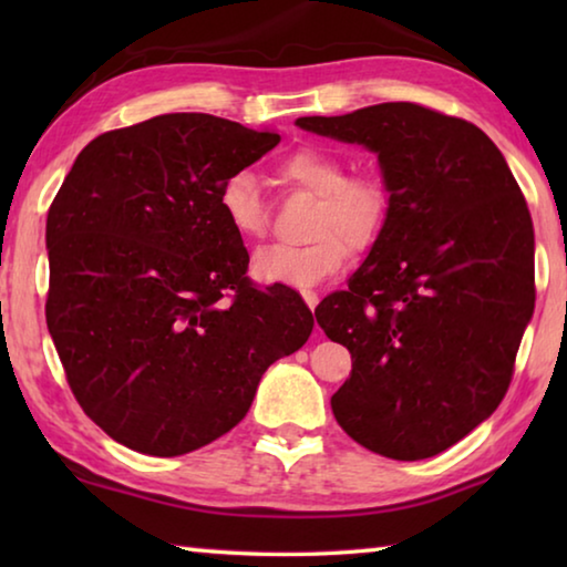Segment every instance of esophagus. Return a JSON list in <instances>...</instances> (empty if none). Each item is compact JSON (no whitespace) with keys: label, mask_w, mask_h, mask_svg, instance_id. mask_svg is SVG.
Masks as SVG:
<instances>
[{"label":"esophagus","mask_w":567,"mask_h":567,"mask_svg":"<svg viewBox=\"0 0 567 567\" xmlns=\"http://www.w3.org/2000/svg\"><path fill=\"white\" fill-rule=\"evenodd\" d=\"M302 300H305L307 307H310V310H315V307H318V302H320V295L315 290H302Z\"/></svg>","instance_id":"1"}]
</instances>
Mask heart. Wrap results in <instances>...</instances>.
<instances>
[{
    "mask_svg": "<svg viewBox=\"0 0 567 567\" xmlns=\"http://www.w3.org/2000/svg\"><path fill=\"white\" fill-rule=\"evenodd\" d=\"M280 177L315 195L302 245H270L252 257V277L265 285L315 287L350 260V245L368 249L385 233L392 199L385 182L372 175L344 177V162L330 150L302 147L280 162ZM219 213L239 237L265 235L262 192L252 172L229 175L217 195Z\"/></svg>",
    "mask_w": 567,
    "mask_h": 567,
    "instance_id": "obj_1",
    "label": "heart"
}]
</instances>
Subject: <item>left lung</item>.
I'll list each match as a JSON object with an SVG mask.
<instances>
[{
  "label": "left lung",
  "mask_w": 567,
  "mask_h": 567,
  "mask_svg": "<svg viewBox=\"0 0 567 567\" xmlns=\"http://www.w3.org/2000/svg\"><path fill=\"white\" fill-rule=\"evenodd\" d=\"M297 127L375 152L382 237L315 318L352 354L334 420L392 460L443 453L487 420L535 307V235L503 152L465 120L385 102Z\"/></svg>",
  "instance_id": "1"
}]
</instances>
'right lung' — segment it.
Wrapping results in <instances>:
<instances>
[{"label": "right lung", "mask_w": 567, "mask_h": 567, "mask_svg": "<svg viewBox=\"0 0 567 567\" xmlns=\"http://www.w3.org/2000/svg\"><path fill=\"white\" fill-rule=\"evenodd\" d=\"M280 142L203 112L112 130L76 155L47 215V328L82 410L112 440L175 457L233 430L312 312L257 290L219 187Z\"/></svg>", "instance_id": "add662e5"}]
</instances>
